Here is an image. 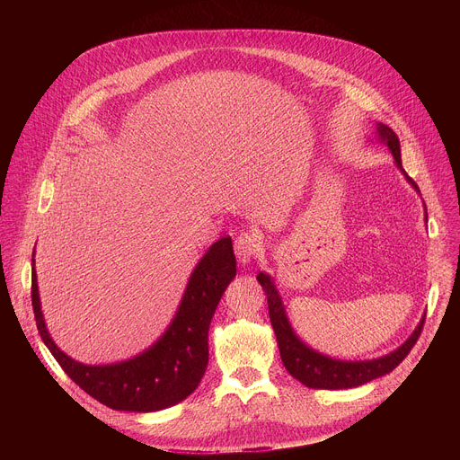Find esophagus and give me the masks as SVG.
<instances>
[{
	"label": "esophagus",
	"mask_w": 460,
	"mask_h": 460,
	"mask_svg": "<svg viewBox=\"0 0 460 460\" xmlns=\"http://www.w3.org/2000/svg\"><path fill=\"white\" fill-rule=\"evenodd\" d=\"M260 245H261V234L260 233H254V231L242 233L234 240V252H236V258H238L240 264H247V261H251L258 254Z\"/></svg>",
	"instance_id": "obj_1"
}]
</instances>
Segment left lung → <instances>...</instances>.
<instances>
[{"instance_id": "8db88e82", "label": "left lung", "mask_w": 460, "mask_h": 460, "mask_svg": "<svg viewBox=\"0 0 460 460\" xmlns=\"http://www.w3.org/2000/svg\"><path fill=\"white\" fill-rule=\"evenodd\" d=\"M380 140L389 147L393 158H395L397 165L401 171L406 174L402 169V158H401V142L399 137L393 133V128H389L384 123H378L376 127ZM408 181L419 190L417 183L406 174ZM428 220V217H426ZM258 282L261 289L266 291L268 296V307H270V318L273 323V330L279 341V349H280V358L289 371L291 376L300 380L307 387L314 389H346V387H357L366 382H371L373 378H378L389 371L395 369L411 351V348L417 344L424 320H420L419 327L413 332V335L393 353L375 358V360H362V362H344V360H335L330 357H323L313 349H309L291 330V323L286 316V309L282 305V298L270 279V275L260 273Z\"/></svg>"}]
</instances>
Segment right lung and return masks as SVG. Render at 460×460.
I'll return each instance as SVG.
<instances>
[{
	"instance_id": "right-lung-1",
	"label": "right lung",
	"mask_w": 460,
	"mask_h": 460,
	"mask_svg": "<svg viewBox=\"0 0 460 460\" xmlns=\"http://www.w3.org/2000/svg\"><path fill=\"white\" fill-rule=\"evenodd\" d=\"M234 275L233 242L226 236L213 243L194 268L164 337L142 355L111 366L80 364L52 342L40 307L34 258L31 298L41 341L73 382L111 410L147 413L181 402L199 387L209 360L211 318Z\"/></svg>"
}]
</instances>
